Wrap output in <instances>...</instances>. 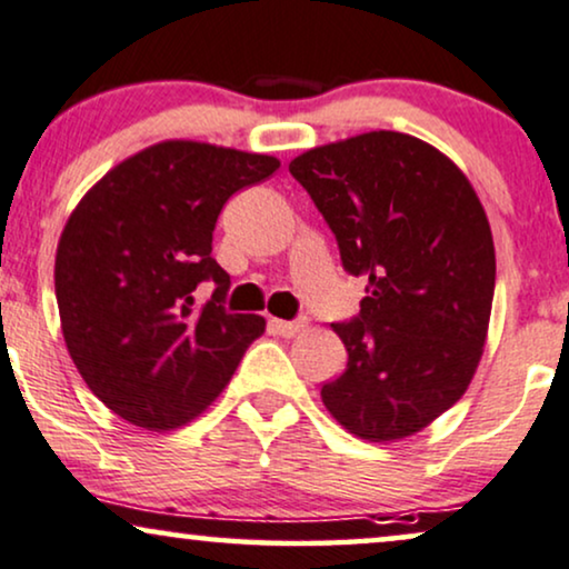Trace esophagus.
I'll list each match as a JSON object with an SVG mask.
<instances>
[{
    "mask_svg": "<svg viewBox=\"0 0 569 569\" xmlns=\"http://www.w3.org/2000/svg\"><path fill=\"white\" fill-rule=\"evenodd\" d=\"M270 326L272 331L280 333V337H297V333L305 328L302 320H278V318H272Z\"/></svg>",
    "mask_w": 569,
    "mask_h": 569,
    "instance_id": "esophagus-1",
    "label": "esophagus"
}]
</instances>
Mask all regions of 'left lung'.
<instances>
[{"label": "left lung", "mask_w": 569, "mask_h": 569, "mask_svg": "<svg viewBox=\"0 0 569 569\" xmlns=\"http://www.w3.org/2000/svg\"><path fill=\"white\" fill-rule=\"evenodd\" d=\"M289 172L326 217L360 315L333 323L347 368L320 389L347 432L395 442L461 400L480 366L496 246L480 198L448 156L402 132H366L297 156Z\"/></svg>", "instance_id": "obj_1"}]
</instances>
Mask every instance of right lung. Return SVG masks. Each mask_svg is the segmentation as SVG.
Returning a JSON list of instances; mask_svg holds the SVG:
<instances>
[{
	"label": "right lung",
	"mask_w": 569,
	"mask_h": 569,
	"mask_svg": "<svg viewBox=\"0 0 569 569\" xmlns=\"http://www.w3.org/2000/svg\"><path fill=\"white\" fill-rule=\"evenodd\" d=\"M276 156L163 140L94 182L60 232L54 297L60 328L87 387L116 416L169 432L201 416L228 387L262 315H230V276L211 232L232 193L262 182ZM214 279L198 308L192 291Z\"/></svg>",
	"instance_id": "1"
}]
</instances>
